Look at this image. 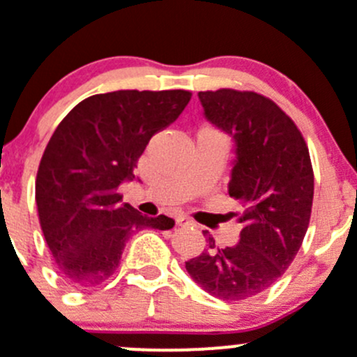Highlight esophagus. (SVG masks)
Wrapping results in <instances>:
<instances>
[{
  "mask_svg": "<svg viewBox=\"0 0 357 357\" xmlns=\"http://www.w3.org/2000/svg\"><path fill=\"white\" fill-rule=\"evenodd\" d=\"M176 223H178L179 227H192L193 221L190 220V218H186V216H178V220H176Z\"/></svg>",
  "mask_w": 357,
  "mask_h": 357,
  "instance_id": "obj_1",
  "label": "esophagus"
}]
</instances>
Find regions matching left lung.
I'll return each mask as SVG.
<instances>
[{
  "mask_svg": "<svg viewBox=\"0 0 357 357\" xmlns=\"http://www.w3.org/2000/svg\"><path fill=\"white\" fill-rule=\"evenodd\" d=\"M204 115L234 137L228 193L242 206L241 241L207 249L186 261L193 281L227 302L271 288L291 265L312 213L314 171L309 148L291 119L265 96L234 89L199 92Z\"/></svg>",
  "mask_w": 357,
  "mask_h": 357,
  "instance_id": "8db88e82",
  "label": "left lung"
}]
</instances>
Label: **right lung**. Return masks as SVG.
<instances>
[{
	"instance_id": "add662e5",
	"label": "right lung",
	"mask_w": 357,
	"mask_h": 357,
	"mask_svg": "<svg viewBox=\"0 0 357 357\" xmlns=\"http://www.w3.org/2000/svg\"><path fill=\"white\" fill-rule=\"evenodd\" d=\"M190 99L188 91L96 94L59 123L38 167L36 206L66 284H102L119 268L134 231L174 227L172 218H148L122 204L119 186L134 178L151 137L171 126Z\"/></svg>"
}]
</instances>
